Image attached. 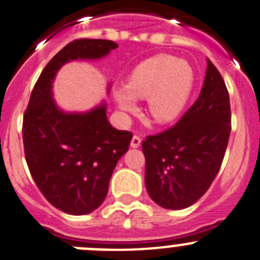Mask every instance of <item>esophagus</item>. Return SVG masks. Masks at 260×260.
<instances>
[{"label": "esophagus", "mask_w": 260, "mask_h": 260, "mask_svg": "<svg viewBox=\"0 0 260 260\" xmlns=\"http://www.w3.org/2000/svg\"><path fill=\"white\" fill-rule=\"evenodd\" d=\"M140 143H142V139H140V137H138V135H134L132 139V147L133 148H138L140 145Z\"/></svg>", "instance_id": "34e87169"}]
</instances>
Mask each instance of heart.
<instances>
[{
    "label": "heart",
    "mask_w": 260,
    "mask_h": 260,
    "mask_svg": "<svg viewBox=\"0 0 260 260\" xmlns=\"http://www.w3.org/2000/svg\"><path fill=\"white\" fill-rule=\"evenodd\" d=\"M194 83V73L185 61L159 54L143 61L128 76L126 88L115 90V100L125 112L137 108L135 98H147L148 113L159 123L177 117Z\"/></svg>",
    "instance_id": "1"
}]
</instances>
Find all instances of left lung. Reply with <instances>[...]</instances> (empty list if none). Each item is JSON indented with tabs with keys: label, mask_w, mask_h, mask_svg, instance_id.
<instances>
[{
	"label": "left lung",
	"mask_w": 260,
	"mask_h": 260,
	"mask_svg": "<svg viewBox=\"0 0 260 260\" xmlns=\"http://www.w3.org/2000/svg\"><path fill=\"white\" fill-rule=\"evenodd\" d=\"M231 133L229 90L208 60L198 100L181 118L142 144L145 186L166 209H184L206 194L221 169Z\"/></svg>",
	"instance_id": "obj_1"
}]
</instances>
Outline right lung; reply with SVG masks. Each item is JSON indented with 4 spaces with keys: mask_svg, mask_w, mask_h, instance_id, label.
<instances>
[{
    "mask_svg": "<svg viewBox=\"0 0 260 260\" xmlns=\"http://www.w3.org/2000/svg\"><path fill=\"white\" fill-rule=\"evenodd\" d=\"M117 47L107 39L88 38L66 44L39 75L24 113V153L31 177L52 206L74 216L102 204L133 134L110 125L106 105L86 113L58 110L52 100V81L63 63L103 57Z\"/></svg>",
    "mask_w": 260,
    "mask_h": 260,
    "instance_id": "1",
    "label": "right lung"
}]
</instances>
